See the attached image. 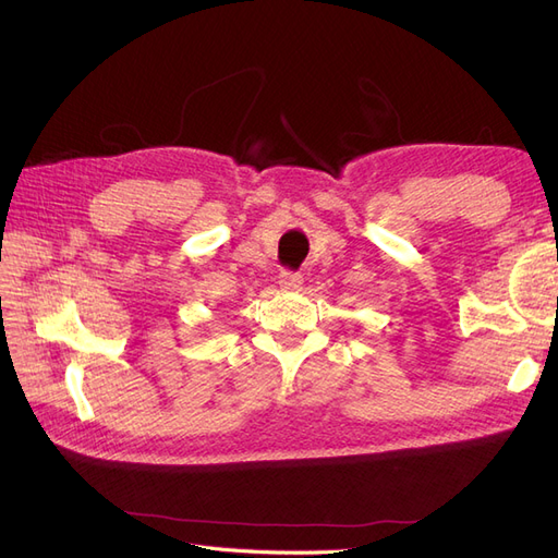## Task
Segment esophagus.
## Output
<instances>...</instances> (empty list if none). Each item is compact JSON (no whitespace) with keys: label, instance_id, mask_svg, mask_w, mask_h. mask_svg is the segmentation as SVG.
Listing matches in <instances>:
<instances>
[{"label":"esophagus","instance_id":"obj_1","mask_svg":"<svg viewBox=\"0 0 558 558\" xmlns=\"http://www.w3.org/2000/svg\"><path fill=\"white\" fill-rule=\"evenodd\" d=\"M279 286H281V291L298 293L302 289V275H298V272H281Z\"/></svg>","mask_w":558,"mask_h":558}]
</instances>
